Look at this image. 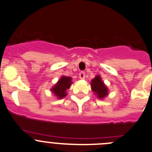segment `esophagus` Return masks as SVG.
<instances>
[{
	"label": "esophagus",
	"mask_w": 152,
	"mask_h": 152,
	"mask_svg": "<svg viewBox=\"0 0 152 152\" xmlns=\"http://www.w3.org/2000/svg\"><path fill=\"white\" fill-rule=\"evenodd\" d=\"M79 78H80V79H85V72L82 71V72H80V73H79Z\"/></svg>",
	"instance_id": "esophagus-1"
}]
</instances>
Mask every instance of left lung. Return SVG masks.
Listing matches in <instances>:
<instances>
[{
	"label": "left lung",
	"instance_id": "obj_1",
	"mask_svg": "<svg viewBox=\"0 0 152 152\" xmlns=\"http://www.w3.org/2000/svg\"><path fill=\"white\" fill-rule=\"evenodd\" d=\"M91 86L94 94L99 99H103L108 95V88H107L99 75L96 76L91 80Z\"/></svg>",
	"mask_w": 152,
	"mask_h": 152
}]
</instances>
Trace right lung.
Listing matches in <instances>:
<instances>
[{
  "instance_id": "1",
  "label": "right lung",
  "mask_w": 152,
  "mask_h": 152,
  "mask_svg": "<svg viewBox=\"0 0 152 152\" xmlns=\"http://www.w3.org/2000/svg\"><path fill=\"white\" fill-rule=\"evenodd\" d=\"M72 84H73V82H72L71 77L62 76L58 79L56 84L53 86L50 91L53 93V94H54V96L61 99L67 95V90L70 88Z\"/></svg>"
}]
</instances>
